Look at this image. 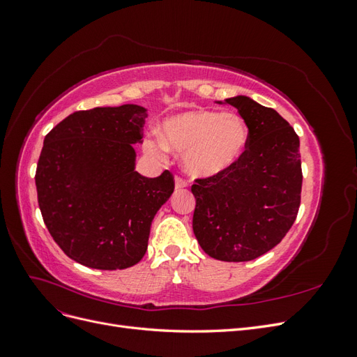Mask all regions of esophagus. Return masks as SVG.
Wrapping results in <instances>:
<instances>
[{"label": "esophagus", "mask_w": 357, "mask_h": 357, "mask_svg": "<svg viewBox=\"0 0 357 357\" xmlns=\"http://www.w3.org/2000/svg\"><path fill=\"white\" fill-rule=\"evenodd\" d=\"M186 186H188V181L180 176H176V189L180 190V189H185Z\"/></svg>", "instance_id": "1"}]
</instances>
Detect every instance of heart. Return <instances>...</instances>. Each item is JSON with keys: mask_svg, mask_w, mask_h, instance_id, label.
Segmentation results:
<instances>
[{"mask_svg": "<svg viewBox=\"0 0 357 357\" xmlns=\"http://www.w3.org/2000/svg\"><path fill=\"white\" fill-rule=\"evenodd\" d=\"M248 131L235 113L193 109L165 119L160 139L146 138V150L160 156L167 150L183 155L189 172L211 177L232 168L244 153Z\"/></svg>", "mask_w": 357, "mask_h": 357, "instance_id": "1", "label": "heart"}]
</instances>
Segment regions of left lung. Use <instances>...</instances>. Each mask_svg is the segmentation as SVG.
I'll return each instance as SVG.
<instances>
[{
	"label": "left lung",
	"mask_w": 357,
	"mask_h": 357,
	"mask_svg": "<svg viewBox=\"0 0 357 357\" xmlns=\"http://www.w3.org/2000/svg\"><path fill=\"white\" fill-rule=\"evenodd\" d=\"M225 102L244 119L247 146L232 168L195 178L192 226L208 256L245 262L274 248L296 220L302 189L299 137L274 109L247 96Z\"/></svg>",
	"instance_id": "8db88e82"
}]
</instances>
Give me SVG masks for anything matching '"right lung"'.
I'll use <instances>...</instances> for the list:
<instances>
[{
  "label": "right lung",
  "mask_w": 357,
  "mask_h": 357,
  "mask_svg": "<svg viewBox=\"0 0 357 357\" xmlns=\"http://www.w3.org/2000/svg\"><path fill=\"white\" fill-rule=\"evenodd\" d=\"M146 109L134 104L70 114L46 135L36 171L38 207L52 238L73 261L125 269L142 261L158 210L174 192L165 169H134Z\"/></svg>",
  "instance_id": "1"
}]
</instances>
